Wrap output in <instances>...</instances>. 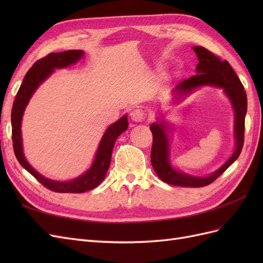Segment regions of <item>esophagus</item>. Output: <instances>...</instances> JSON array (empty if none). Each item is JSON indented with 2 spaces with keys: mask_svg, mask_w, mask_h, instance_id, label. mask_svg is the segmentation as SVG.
<instances>
[{
  "mask_svg": "<svg viewBox=\"0 0 263 263\" xmlns=\"http://www.w3.org/2000/svg\"><path fill=\"white\" fill-rule=\"evenodd\" d=\"M130 118L134 122H142L146 118V113L140 108H135L130 112Z\"/></svg>",
  "mask_w": 263,
  "mask_h": 263,
  "instance_id": "esophagus-1",
  "label": "esophagus"
}]
</instances>
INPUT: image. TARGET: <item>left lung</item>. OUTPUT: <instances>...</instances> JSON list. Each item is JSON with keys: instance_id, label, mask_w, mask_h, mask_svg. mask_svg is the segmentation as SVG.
I'll list each match as a JSON object with an SVG mask.
<instances>
[{"instance_id": "8db88e82", "label": "left lung", "mask_w": 263, "mask_h": 263, "mask_svg": "<svg viewBox=\"0 0 263 263\" xmlns=\"http://www.w3.org/2000/svg\"><path fill=\"white\" fill-rule=\"evenodd\" d=\"M198 65L196 66V74L186 80L180 82L173 89L174 100L181 101L183 97L192 93L196 87L202 85H214L222 87L229 100L232 101L235 109V141L236 149L226 163L205 178L193 177L173 169L169 160V139L165 132L169 126L165 123L159 122L150 126L153 133V148H151V164L154 166L159 179L168 184L185 186V187H202L211 184L220 174L225 172L228 166L239 157L245 136V117L247 113V94L243 85L237 77L228 61H222L218 55L214 54L204 47H193Z\"/></svg>"}]
</instances>
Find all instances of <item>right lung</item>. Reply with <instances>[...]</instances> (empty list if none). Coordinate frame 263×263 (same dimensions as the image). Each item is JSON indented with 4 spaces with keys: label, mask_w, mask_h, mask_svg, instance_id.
Listing matches in <instances>:
<instances>
[{
    "label": "right lung",
    "mask_w": 263,
    "mask_h": 263,
    "mask_svg": "<svg viewBox=\"0 0 263 263\" xmlns=\"http://www.w3.org/2000/svg\"><path fill=\"white\" fill-rule=\"evenodd\" d=\"M83 53L84 52L82 50L51 52L47 54L46 57L36 61L33 67L28 70L25 78H24L22 85L20 86V90L16 94V98L14 100L11 114L13 148L18 162L23 168H25L45 187L58 193H82L97 187L106 176V172L110 164L113 147L117 137L128 127L126 115L110 125L106 129L105 134L103 135V138L99 145L97 155H95L94 162L91 168L84 174H82V176L72 181L59 182L47 179L31 168L25 157H24L21 125L24 110H25L31 95L37 90V87L53 72L54 69L66 68L70 65H73V63L80 60Z\"/></svg>",
    "instance_id": "add662e5"
}]
</instances>
